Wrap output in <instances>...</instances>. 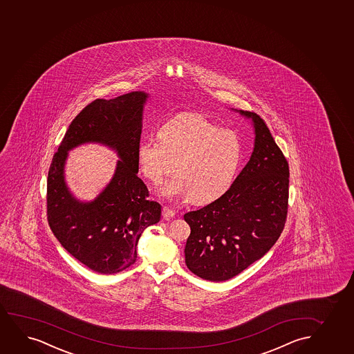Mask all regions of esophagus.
Segmentation results:
<instances>
[{
	"label": "esophagus",
	"instance_id": "34e87169",
	"mask_svg": "<svg viewBox=\"0 0 354 354\" xmlns=\"http://www.w3.org/2000/svg\"><path fill=\"white\" fill-rule=\"evenodd\" d=\"M162 216H163V218H173V217L175 216V212L173 211V209H169V207H167V206H165V207L162 209Z\"/></svg>",
	"mask_w": 354,
	"mask_h": 354
}]
</instances>
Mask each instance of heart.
Segmentation results:
<instances>
[{
  "label": "heart",
  "instance_id": "b5f03b06",
  "mask_svg": "<svg viewBox=\"0 0 354 354\" xmlns=\"http://www.w3.org/2000/svg\"><path fill=\"white\" fill-rule=\"evenodd\" d=\"M161 140L145 138L138 145V165L145 178L163 187L171 199L207 203L232 186L243 158L240 136L198 113L180 114L160 130ZM176 167H174V163Z\"/></svg>",
  "mask_w": 354,
  "mask_h": 354
}]
</instances>
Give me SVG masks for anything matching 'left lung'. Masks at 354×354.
Returning a JSON list of instances; mask_svg holds the SVG:
<instances>
[{
  "label": "left lung",
  "mask_w": 354,
  "mask_h": 354,
  "mask_svg": "<svg viewBox=\"0 0 354 354\" xmlns=\"http://www.w3.org/2000/svg\"><path fill=\"white\" fill-rule=\"evenodd\" d=\"M248 163L218 199L183 216L191 227L185 247L188 270L203 279L224 281L240 274L273 247L288 209V163L259 115Z\"/></svg>",
  "instance_id": "left-lung-1"
}]
</instances>
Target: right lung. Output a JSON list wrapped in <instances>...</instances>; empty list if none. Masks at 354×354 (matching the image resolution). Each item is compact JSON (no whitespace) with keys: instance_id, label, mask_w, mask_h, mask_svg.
<instances>
[{"instance_id":"add662e5","label":"right lung","mask_w":354,"mask_h":354,"mask_svg":"<svg viewBox=\"0 0 354 354\" xmlns=\"http://www.w3.org/2000/svg\"><path fill=\"white\" fill-rule=\"evenodd\" d=\"M147 96L131 92L88 104L70 124L48 168L50 229L68 253L101 274L118 273L133 265L142 232L161 218V205L149 201L148 188L137 176ZM87 141L109 145L121 160L101 196L91 203H81L67 191L64 163L68 149Z\"/></svg>"}]
</instances>
